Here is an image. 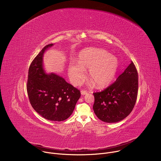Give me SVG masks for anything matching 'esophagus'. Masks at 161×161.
<instances>
[{
  "instance_id": "1",
  "label": "esophagus",
  "mask_w": 161,
  "mask_h": 161,
  "mask_svg": "<svg viewBox=\"0 0 161 161\" xmlns=\"http://www.w3.org/2000/svg\"><path fill=\"white\" fill-rule=\"evenodd\" d=\"M88 92H87V91H86V90H81V95H85V94H86Z\"/></svg>"
}]
</instances>
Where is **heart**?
<instances>
[{
    "instance_id": "obj_1",
    "label": "heart",
    "mask_w": 161,
    "mask_h": 161,
    "mask_svg": "<svg viewBox=\"0 0 161 161\" xmlns=\"http://www.w3.org/2000/svg\"><path fill=\"white\" fill-rule=\"evenodd\" d=\"M78 63H70L68 74L72 83L78 85L85 78V70L88 69L89 78L98 88L109 85L117 70L118 60L104 50L88 48L79 55Z\"/></svg>"
}]
</instances>
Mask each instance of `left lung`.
I'll return each mask as SVG.
<instances>
[{"mask_svg": "<svg viewBox=\"0 0 161 161\" xmlns=\"http://www.w3.org/2000/svg\"><path fill=\"white\" fill-rule=\"evenodd\" d=\"M138 90V74L132 62L117 80L99 92H94L93 109L101 120L115 123L130 113Z\"/></svg>", "mask_w": 161, "mask_h": 161, "instance_id": "1", "label": "left lung"}]
</instances>
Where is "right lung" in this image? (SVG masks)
I'll return each instance as SVG.
<instances>
[{"label":"right lung","instance_id":"add662e5","mask_svg":"<svg viewBox=\"0 0 161 161\" xmlns=\"http://www.w3.org/2000/svg\"><path fill=\"white\" fill-rule=\"evenodd\" d=\"M53 45L45 46L31 64L27 90L30 103L37 113L47 120L60 122L71 116L81 93L61 76L47 75L44 71V53Z\"/></svg>","mask_w":161,"mask_h":161}]
</instances>
